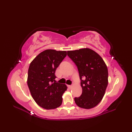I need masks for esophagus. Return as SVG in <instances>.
<instances>
[{
	"label": "esophagus",
	"instance_id": "1",
	"mask_svg": "<svg viewBox=\"0 0 132 132\" xmlns=\"http://www.w3.org/2000/svg\"><path fill=\"white\" fill-rule=\"evenodd\" d=\"M68 87L69 88H71L72 87V86H71V85H68Z\"/></svg>",
	"mask_w": 132,
	"mask_h": 132
}]
</instances>
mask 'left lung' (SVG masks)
I'll return each mask as SVG.
<instances>
[{"label": "left lung", "mask_w": 132, "mask_h": 132, "mask_svg": "<svg viewBox=\"0 0 132 132\" xmlns=\"http://www.w3.org/2000/svg\"><path fill=\"white\" fill-rule=\"evenodd\" d=\"M68 55L76 64L81 80L82 93L75 97L80 108L91 109L102 100L108 83V72L103 58L93 50L82 48L68 51Z\"/></svg>", "instance_id": "left-lung-1"}]
</instances>
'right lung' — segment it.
I'll use <instances>...</instances> for the list:
<instances>
[{"mask_svg": "<svg viewBox=\"0 0 132 132\" xmlns=\"http://www.w3.org/2000/svg\"><path fill=\"white\" fill-rule=\"evenodd\" d=\"M66 55V51L47 49L36 56L30 64L28 86L33 99L44 109H55L62 103V95L68 87L56 82L55 72Z\"/></svg>", "mask_w": 132, "mask_h": 132, "instance_id": "obj_1", "label": "right lung"}]
</instances>
